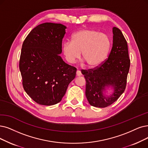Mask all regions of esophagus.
I'll return each mask as SVG.
<instances>
[{
	"mask_svg": "<svg viewBox=\"0 0 148 148\" xmlns=\"http://www.w3.org/2000/svg\"><path fill=\"white\" fill-rule=\"evenodd\" d=\"M82 75V74H81V72L79 70H77L76 71V76H81Z\"/></svg>",
	"mask_w": 148,
	"mask_h": 148,
	"instance_id": "1",
	"label": "esophagus"
}]
</instances>
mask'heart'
Segmentation results:
<instances>
[{"instance_id": "obj_1", "label": "heart", "mask_w": 148, "mask_h": 148, "mask_svg": "<svg viewBox=\"0 0 148 148\" xmlns=\"http://www.w3.org/2000/svg\"><path fill=\"white\" fill-rule=\"evenodd\" d=\"M111 41L107 34L91 29H83L73 34L72 42L62 44L63 54L68 62L73 64L82 56L89 67L100 66L107 58Z\"/></svg>"}]
</instances>
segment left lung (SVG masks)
Segmentation results:
<instances>
[{
    "label": "left lung",
    "instance_id": "8db88e82",
    "mask_svg": "<svg viewBox=\"0 0 148 148\" xmlns=\"http://www.w3.org/2000/svg\"><path fill=\"white\" fill-rule=\"evenodd\" d=\"M113 45L108 58L100 66L82 70L86 81V96L94 107L104 108L113 104L125 92L130 67V59L126 39L119 28L114 27ZM112 86L114 92L106 97L102 92L106 86Z\"/></svg>",
    "mask_w": 148,
    "mask_h": 148
}]
</instances>
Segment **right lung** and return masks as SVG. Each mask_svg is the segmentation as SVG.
I'll return each instance as SVG.
<instances>
[{"mask_svg":"<svg viewBox=\"0 0 148 148\" xmlns=\"http://www.w3.org/2000/svg\"><path fill=\"white\" fill-rule=\"evenodd\" d=\"M66 28L61 23H44L33 28L23 42L19 60L23 87L40 105L60 102L75 78L76 69L60 56Z\"/></svg>","mask_w":148,"mask_h":148,"instance_id":"obj_1","label":"right lung"}]
</instances>
